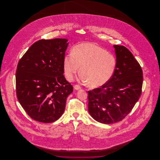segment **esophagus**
<instances>
[{
    "label": "esophagus",
    "mask_w": 160,
    "mask_h": 160,
    "mask_svg": "<svg viewBox=\"0 0 160 160\" xmlns=\"http://www.w3.org/2000/svg\"><path fill=\"white\" fill-rule=\"evenodd\" d=\"M74 88L76 90H80V89H82V88H81L79 85H78V84L74 85Z\"/></svg>",
    "instance_id": "obj_1"
}]
</instances>
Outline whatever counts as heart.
<instances>
[{"mask_svg":"<svg viewBox=\"0 0 160 160\" xmlns=\"http://www.w3.org/2000/svg\"><path fill=\"white\" fill-rule=\"evenodd\" d=\"M117 61L113 54L94 43H82L74 47L72 54L63 58V69L67 79L72 81L80 67V78L92 88L107 83L116 68Z\"/></svg>","mask_w":160,"mask_h":160,"instance_id":"heart-1","label":"heart"}]
</instances>
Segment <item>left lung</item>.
<instances>
[{"label": "left lung", "instance_id": "8db88e82", "mask_svg": "<svg viewBox=\"0 0 160 160\" xmlns=\"http://www.w3.org/2000/svg\"><path fill=\"white\" fill-rule=\"evenodd\" d=\"M113 47L117 65L112 78L88 92L89 113L104 124L119 122L129 114L140 97L143 84V71L133 54L124 46Z\"/></svg>", "mask_w": 160, "mask_h": 160}]
</instances>
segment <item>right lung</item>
Returning <instances> with one entry per match:
<instances>
[{
	"label": "right lung",
	"mask_w": 160,
	"mask_h": 160,
	"mask_svg": "<svg viewBox=\"0 0 160 160\" xmlns=\"http://www.w3.org/2000/svg\"><path fill=\"white\" fill-rule=\"evenodd\" d=\"M68 39H41L33 43L18 62L16 93L19 102L35 121L51 123L63 113L73 87L63 76Z\"/></svg>",
	"instance_id": "obj_1"
}]
</instances>
